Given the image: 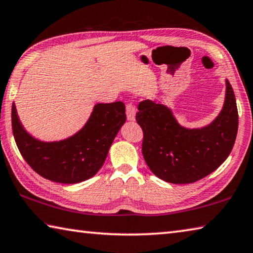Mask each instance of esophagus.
Here are the masks:
<instances>
[{"label": "esophagus", "instance_id": "obj_1", "mask_svg": "<svg viewBox=\"0 0 253 253\" xmlns=\"http://www.w3.org/2000/svg\"><path fill=\"white\" fill-rule=\"evenodd\" d=\"M126 115H127L128 121H135L136 111H135L134 104H132V103H128L126 105Z\"/></svg>", "mask_w": 253, "mask_h": 253}]
</instances>
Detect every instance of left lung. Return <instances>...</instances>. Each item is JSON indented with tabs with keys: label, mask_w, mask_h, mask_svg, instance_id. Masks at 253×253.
Segmentation results:
<instances>
[{
	"label": "left lung",
	"mask_w": 253,
	"mask_h": 253,
	"mask_svg": "<svg viewBox=\"0 0 253 253\" xmlns=\"http://www.w3.org/2000/svg\"><path fill=\"white\" fill-rule=\"evenodd\" d=\"M222 111L210 125L187 129L170 109L146 99L138 104L136 121L141 127L142 155L154 174L171 183H191L214 171L230 155L238 132L236 96L230 83Z\"/></svg>",
	"instance_id": "obj_1"
}]
</instances>
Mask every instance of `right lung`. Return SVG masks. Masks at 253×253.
Instances as JSON below:
<instances>
[{
	"instance_id": "add662e5",
	"label": "right lung",
	"mask_w": 253,
	"mask_h": 253,
	"mask_svg": "<svg viewBox=\"0 0 253 253\" xmlns=\"http://www.w3.org/2000/svg\"><path fill=\"white\" fill-rule=\"evenodd\" d=\"M125 104L95 105L88 122L74 136L45 142L27 134L12 105V129L23 158L40 176L61 183H79L95 176L126 122Z\"/></svg>"
}]
</instances>
